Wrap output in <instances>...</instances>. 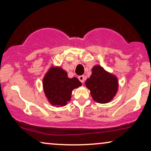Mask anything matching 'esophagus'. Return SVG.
<instances>
[{
	"label": "esophagus",
	"mask_w": 151,
	"mask_h": 151,
	"mask_svg": "<svg viewBox=\"0 0 151 151\" xmlns=\"http://www.w3.org/2000/svg\"><path fill=\"white\" fill-rule=\"evenodd\" d=\"M78 79H79V80L82 83H84V80H85V78H84V76H78Z\"/></svg>",
	"instance_id": "obj_1"
}]
</instances>
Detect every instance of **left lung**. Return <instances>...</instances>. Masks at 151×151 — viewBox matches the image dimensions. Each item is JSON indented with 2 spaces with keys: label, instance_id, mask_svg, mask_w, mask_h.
<instances>
[{
  "label": "left lung",
  "instance_id": "8db88e82",
  "mask_svg": "<svg viewBox=\"0 0 151 151\" xmlns=\"http://www.w3.org/2000/svg\"><path fill=\"white\" fill-rule=\"evenodd\" d=\"M92 74L86 80V86L90 90L92 98L98 103H107L112 100L117 91V78L97 65L92 69Z\"/></svg>",
  "mask_w": 151,
  "mask_h": 151
}]
</instances>
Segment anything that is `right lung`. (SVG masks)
I'll return each instance as SVG.
<instances>
[{"label":"right lung","instance_id":"right-lung-1","mask_svg":"<svg viewBox=\"0 0 151 151\" xmlns=\"http://www.w3.org/2000/svg\"><path fill=\"white\" fill-rule=\"evenodd\" d=\"M82 84L78 78H69L67 72L61 68H51L43 79L45 96L53 106H65L71 100L75 88Z\"/></svg>","mask_w":151,"mask_h":151}]
</instances>
